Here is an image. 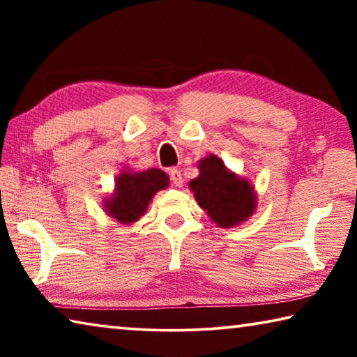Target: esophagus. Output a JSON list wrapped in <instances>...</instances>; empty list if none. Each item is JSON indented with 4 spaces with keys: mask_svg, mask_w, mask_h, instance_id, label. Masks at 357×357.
I'll return each instance as SVG.
<instances>
[{
    "mask_svg": "<svg viewBox=\"0 0 357 357\" xmlns=\"http://www.w3.org/2000/svg\"><path fill=\"white\" fill-rule=\"evenodd\" d=\"M168 174H170V181L173 185H176V187L183 185V176H181V172L178 170V168H172V170L168 172Z\"/></svg>",
    "mask_w": 357,
    "mask_h": 357,
    "instance_id": "obj_1",
    "label": "esophagus"
}]
</instances>
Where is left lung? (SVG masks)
Wrapping results in <instances>:
<instances>
[{
	"mask_svg": "<svg viewBox=\"0 0 357 357\" xmlns=\"http://www.w3.org/2000/svg\"><path fill=\"white\" fill-rule=\"evenodd\" d=\"M200 176L189 185L200 206L217 225L229 228L244 222L255 209V193L249 181L229 173L217 155H209L200 164Z\"/></svg>",
	"mask_w": 357,
	"mask_h": 357,
	"instance_id": "1",
	"label": "left lung"
}]
</instances>
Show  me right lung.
<instances>
[{
	"mask_svg": "<svg viewBox=\"0 0 357 357\" xmlns=\"http://www.w3.org/2000/svg\"><path fill=\"white\" fill-rule=\"evenodd\" d=\"M170 183L165 172L151 168L146 172H124L116 178V189L105 202V211L121 223H132L144 214L155 192Z\"/></svg>",
	"mask_w": 357,
	"mask_h": 357,
	"instance_id": "add662e5",
	"label": "right lung"
}]
</instances>
